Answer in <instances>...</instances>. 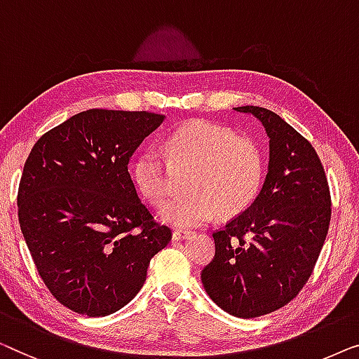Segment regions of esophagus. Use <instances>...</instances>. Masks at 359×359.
<instances>
[{
	"label": "esophagus",
	"mask_w": 359,
	"mask_h": 359,
	"mask_svg": "<svg viewBox=\"0 0 359 359\" xmlns=\"http://www.w3.org/2000/svg\"><path fill=\"white\" fill-rule=\"evenodd\" d=\"M194 234V231H189V229H175L172 232V239L174 241H180V239H185V237H190Z\"/></svg>",
	"instance_id": "obj_1"
}]
</instances>
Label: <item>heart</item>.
Here are the masks:
<instances>
[{"label":"heart","mask_w":359,"mask_h":359,"mask_svg":"<svg viewBox=\"0 0 359 359\" xmlns=\"http://www.w3.org/2000/svg\"><path fill=\"white\" fill-rule=\"evenodd\" d=\"M168 157L154 146L141 149L131 164V177L141 196L163 205L172 189V168L189 170L185 194L164 206L163 216L177 226H196L221 216H236L254 201L264 163L260 149L245 136L221 125L191 120L165 140Z\"/></svg>","instance_id":"1"}]
</instances>
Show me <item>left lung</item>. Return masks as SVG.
Instances as JSON below:
<instances>
[{
	"label": "left lung",
	"instance_id": "obj_1",
	"mask_svg": "<svg viewBox=\"0 0 359 359\" xmlns=\"http://www.w3.org/2000/svg\"><path fill=\"white\" fill-rule=\"evenodd\" d=\"M270 138L259 196L213 232L215 257L201 270L208 296L234 317L254 319L294 299L309 280L330 224L332 198L314 146L269 109L244 105Z\"/></svg>",
	"mask_w": 359,
	"mask_h": 359
}]
</instances>
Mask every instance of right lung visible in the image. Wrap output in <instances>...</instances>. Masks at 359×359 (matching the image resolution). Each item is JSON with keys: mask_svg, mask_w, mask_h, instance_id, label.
I'll return each instance as SVG.
<instances>
[{"mask_svg": "<svg viewBox=\"0 0 359 359\" xmlns=\"http://www.w3.org/2000/svg\"><path fill=\"white\" fill-rule=\"evenodd\" d=\"M163 120L86 110L40 136L26 159L18 190L24 239L48 291L78 314L104 317L133 299L151 259L172 239L128 172Z\"/></svg>", "mask_w": 359, "mask_h": 359, "instance_id": "add662e5", "label": "right lung"}]
</instances>
